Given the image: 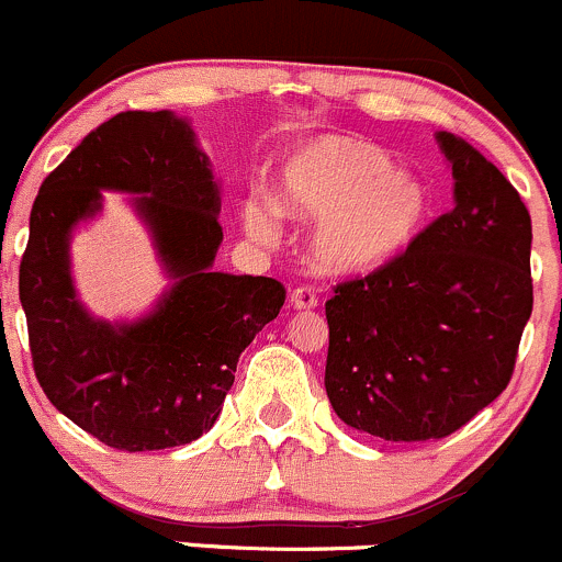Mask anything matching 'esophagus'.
I'll use <instances>...</instances> for the list:
<instances>
[{"mask_svg": "<svg viewBox=\"0 0 562 562\" xmlns=\"http://www.w3.org/2000/svg\"><path fill=\"white\" fill-rule=\"evenodd\" d=\"M289 297H292V308H297V311H311L319 305V297H316V292L311 286L292 289V294H289Z\"/></svg>", "mask_w": 562, "mask_h": 562, "instance_id": "34e87169", "label": "esophagus"}]
</instances>
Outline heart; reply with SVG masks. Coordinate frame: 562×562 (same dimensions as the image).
Masks as SVG:
<instances>
[{"mask_svg": "<svg viewBox=\"0 0 562 562\" xmlns=\"http://www.w3.org/2000/svg\"><path fill=\"white\" fill-rule=\"evenodd\" d=\"M283 207L289 216L319 218L311 259L322 273L360 276L390 265L422 233L430 196L419 178L395 172L381 148L327 137L297 151L283 167ZM246 229L276 238V207L248 200Z\"/></svg>", "mask_w": 562, "mask_h": 562, "instance_id": "obj_1", "label": "heart"}]
</instances>
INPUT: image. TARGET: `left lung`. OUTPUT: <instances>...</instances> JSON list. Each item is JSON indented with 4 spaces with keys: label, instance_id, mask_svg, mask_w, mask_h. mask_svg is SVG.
I'll return each instance as SVG.
<instances>
[{
    "label": "left lung",
    "instance_id": "1",
    "mask_svg": "<svg viewBox=\"0 0 562 562\" xmlns=\"http://www.w3.org/2000/svg\"><path fill=\"white\" fill-rule=\"evenodd\" d=\"M454 207L384 268L333 286L324 390L355 430L452 436L501 395L533 311L530 213L490 159L438 132Z\"/></svg>",
    "mask_w": 562,
    "mask_h": 562
}]
</instances>
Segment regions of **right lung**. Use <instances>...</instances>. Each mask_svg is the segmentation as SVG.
Listing matches in <instances>:
<instances>
[{
	"instance_id": "add662e5",
	"label": "right lung",
	"mask_w": 562,
	"mask_h": 562,
	"mask_svg": "<svg viewBox=\"0 0 562 562\" xmlns=\"http://www.w3.org/2000/svg\"><path fill=\"white\" fill-rule=\"evenodd\" d=\"M100 188L138 206L177 286L137 325L110 328L74 300L66 243ZM218 187L187 121L124 110L91 130L34 196L19 294L45 397L105 447L154 452L211 430L240 351L279 316L286 289L265 276L213 273Z\"/></svg>"
}]
</instances>
